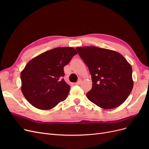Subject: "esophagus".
Segmentation results:
<instances>
[{"label": "esophagus", "mask_w": 149, "mask_h": 149, "mask_svg": "<svg viewBox=\"0 0 149 149\" xmlns=\"http://www.w3.org/2000/svg\"><path fill=\"white\" fill-rule=\"evenodd\" d=\"M81 83H82V79H79V81H78L76 83V84H78L79 85V84H81Z\"/></svg>", "instance_id": "esophagus-1"}]
</instances>
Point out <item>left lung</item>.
I'll return each instance as SVG.
<instances>
[{
    "label": "left lung",
    "mask_w": 149,
    "mask_h": 149,
    "mask_svg": "<svg viewBox=\"0 0 149 149\" xmlns=\"http://www.w3.org/2000/svg\"><path fill=\"white\" fill-rule=\"evenodd\" d=\"M76 49L91 75L93 87L86 94L88 100L102 109L121 105L134 86L132 66L127 60L109 49L94 46Z\"/></svg>",
    "instance_id": "left-lung-1"
}]
</instances>
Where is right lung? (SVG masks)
Masks as SVG:
<instances>
[{"instance_id":"add662e5","label":"right lung","mask_w":149,"mask_h":149,"mask_svg":"<svg viewBox=\"0 0 149 149\" xmlns=\"http://www.w3.org/2000/svg\"><path fill=\"white\" fill-rule=\"evenodd\" d=\"M77 52L72 47H58L31 59L22 71L21 90L35 107L48 110L63 101L70 86L62 79L63 67Z\"/></svg>"}]
</instances>
